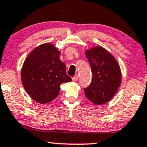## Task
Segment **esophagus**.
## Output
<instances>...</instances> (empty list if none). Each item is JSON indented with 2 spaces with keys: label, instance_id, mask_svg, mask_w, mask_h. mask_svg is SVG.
Returning <instances> with one entry per match:
<instances>
[{
  "label": "esophagus",
  "instance_id": "esophagus-1",
  "mask_svg": "<svg viewBox=\"0 0 147 147\" xmlns=\"http://www.w3.org/2000/svg\"><path fill=\"white\" fill-rule=\"evenodd\" d=\"M78 79H79V76L78 75H75V77H72V81H74V82H76V81H77V80H78Z\"/></svg>",
  "mask_w": 147,
  "mask_h": 147
}]
</instances>
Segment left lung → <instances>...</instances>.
<instances>
[{"label": "left lung", "instance_id": "obj_1", "mask_svg": "<svg viewBox=\"0 0 147 147\" xmlns=\"http://www.w3.org/2000/svg\"><path fill=\"white\" fill-rule=\"evenodd\" d=\"M85 54L92 72L91 84L84 88L85 96L93 104L104 105L112 100L120 86V67L115 58L100 46L86 50Z\"/></svg>", "mask_w": 147, "mask_h": 147}]
</instances>
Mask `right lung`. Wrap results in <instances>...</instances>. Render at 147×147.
I'll use <instances>...</instances> for the list:
<instances>
[{
  "mask_svg": "<svg viewBox=\"0 0 147 147\" xmlns=\"http://www.w3.org/2000/svg\"><path fill=\"white\" fill-rule=\"evenodd\" d=\"M60 54L54 45L45 43L35 47L24 61L21 73L24 88L32 99L40 104L55 99L61 84L72 81L66 75Z\"/></svg>",
  "mask_w": 147,
  "mask_h": 147,
  "instance_id": "1",
  "label": "right lung"
}]
</instances>
